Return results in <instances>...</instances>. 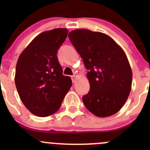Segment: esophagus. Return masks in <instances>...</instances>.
<instances>
[{"instance_id":"esophagus-1","label":"esophagus","mask_w":150,"mask_h":150,"mask_svg":"<svg viewBox=\"0 0 150 150\" xmlns=\"http://www.w3.org/2000/svg\"><path fill=\"white\" fill-rule=\"evenodd\" d=\"M77 78H78V76H77V75H72V83H75V82H76Z\"/></svg>"}]
</instances>
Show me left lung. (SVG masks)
I'll return each mask as SVG.
<instances>
[{"mask_svg": "<svg viewBox=\"0 0 150 150\" xmlns=\"http://www.w3.org/2000/svg\"><path fill=\"white\" fill-rule=\"evenodd\" d=\"M68 36L88 70L90 91L83 96L86 107L100 117L117 113L126 102L132 84V71L124 51L99 32L79 29Z\"/></svg>", "mask_w": 150, "mask_h": 150, "instance_id": "8db88e82", "label": "left lung"}]
</instances>
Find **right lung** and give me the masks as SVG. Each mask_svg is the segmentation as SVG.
<instances>
[{
  "instance_id": "1",
  "label": "right lung",
  "mask_w": 150,
  "mask_h": 150,
  "mask_svg": "<svg viewBox=\"0 0 150 150\" xmlns=\"http://www.w3.org/2000/svg\"><path fill=\"white\" fill-rule=\"evenodd\" d=\"M67 34L65 28L43 32L18 59L15 72L18 93L26 108L38 117L54 114L72 86L71 78L63 75L57 56Z\"/></svg>"
}]
</instances>
